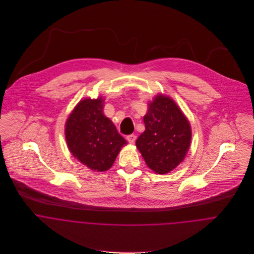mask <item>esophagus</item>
I'll list each match as a JSON object with an SVG mask.
<instances>
[{
    "instance_id": "34e87169",
    "label": "esophagus",
    "mask_w": 254,
    "mask_h": 254,
    "mask_svg": "<svg viewBox=\"0 0 254 254\" xmlns=\"http://www.w3.org/2000/svg\"><path fill=\"white\" fill-rule=\"evenodd\" d=\"M137 139V136L134 135V134H131V135H128L127 136V141L130 143V144H134L135 141Z\"/></svg>"
}]
</instances>
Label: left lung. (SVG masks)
Instances as JSON below:
<instances>
[{
    "mask_svg": "<svg viewBox=\"0 0 254 254\" xmlns=\"http://www.w3.org/2000/svg\"><path fill=\"white\" fill-rule=\"evenodd\" d=\"M145 130L136 145L146 165L155 173L166 174L184 160L190 145L189 120L169 97L157 95L144 116Z\"/></svg>",
    "mask_w": 254,
    "mask_h": 254,
    "instance_id": "8db88e82",
    "label": "left lung"
}]
</instances>
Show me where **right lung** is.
<instances>
[{"label": "right lung", "mask_w": 254, "mask_h": 254, "mask_svg": "<svg viewBox=\"0 0 254 254\" xmlns=\"http://www.w3.org/2000/svg\"><path fill=\"white\" fill-rule=\"evenodd\" d=\"M103 103L102 97L80 101L65 123V139L73 156L99 172L109 170L121 147L127 145L103 113Z\"/></svg>", "instance_id": "right-lung-1"}]
</instances>
